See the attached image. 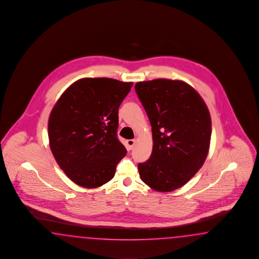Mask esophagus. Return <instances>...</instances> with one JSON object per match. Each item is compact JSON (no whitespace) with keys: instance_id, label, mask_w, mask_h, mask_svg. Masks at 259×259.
<instances>
[{"instance_id":"obj_1","label":"esophagus","mask_w":259,"mask_h":259,"mask_svg":"<svg viewBox=\"0 0 259 259\" xmlns=\"http://www.w3.org/2000/svg\"><path fill=\"white\" fill-rule=\"evenodd\" d=\"M136 142H137V141H136V139H129V140H127V150H132L133 148H134V146H135V144H136Z\"/></svg>"}]
</instances>
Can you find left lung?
I'll use <instances>...</instances> for the list:
<instances>
[{
	"label": "left lung",
	"instance_id": "left-lung-1",
	"mask_svg": "<svg viewBox=\"0 0 259 259\" xmlns=\"http://www.w3.org/2000/svg\"><path fill=\"white\" fill-rule=\"evenodd\" d=\"M135 89L153 139L150 159L138 163L140 179L156 191L179 189L200 170L209 151L212 122L206 104L183 80L139 81Z\"/></svg>",
	"mask_w": 259,
	"mask_h": 259
}]
</instances>
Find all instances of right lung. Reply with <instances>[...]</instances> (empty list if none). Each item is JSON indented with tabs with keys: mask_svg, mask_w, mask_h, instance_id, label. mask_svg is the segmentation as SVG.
<instances>
[{
	"mask_svg": "<svg viewBox=\"0 0 259 259\" xmlns=\"http://www.w3.org/2000/svg\"><path fill=\"white\" fill-rule=\"evenodd\" d=\"M132 87L109 78H83L54 106L48 121L50 149L66 176L80 187L109 182L126 155L117 138L118 110Z\"/></svg>",
	"mask_w": 259,
	"mask_h": 259,
	"instance_id": "right-lung-1",
	"label": "right lung"
}]
</instances>
